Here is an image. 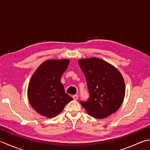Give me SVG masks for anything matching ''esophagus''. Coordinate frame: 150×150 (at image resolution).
I'll use <instances>...</instances> for the list:
<instances>
[{
	"label": "esophagus",
	"instance_id": "34e87169",
	"mask_svg": "<svg viewBox=\"0 0 150 150\" xmlns=\"http://www.w3.org/2000/svg\"><path fill=\"white\" fill-rule=\"evenodd\" d=\"M72 98H74V100H78V95H77V94H75V95L72 96Z\"/></svg>",
	"mask_w": 150,
	"mask_h": 150
}]
</instances>
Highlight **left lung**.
<instances>
[{
	"mask_svg": "<svg viewBox=\"0 0 150 150\" xmlns=\"http://www.w3.org/2000/svg\"><path fill=\"white\" fill-rule=\"evenodd\" d=\"M86 78L89 97L80 101L87 113L95 118H104L120 108L124 98L125 83L118 70L99 58L78 61Z\"/></svg>",
	"mask_w": 150,
	"mask_h": 150,
	"instance_id": "1",
	"label": "left lung"
}]
</instances>
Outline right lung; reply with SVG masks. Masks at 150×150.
Returning <instances> with one entry per match:
<instances>
[{"mask_svg": "<svg viewBox=\"0 0 150 150\" xmlns=\"http://www.w3.org/2000/svg\"><path fill=\"white\" fill-rule=\"evenodd\" d=\"M69 63V59L46 61L33 74L28 97L30 105L39 114L47 118L56 117L73 100L61 82Z\"/></svg>", "mask_w": 150, "mask_h": 150, "instance_id": "add662e5", "label": "right lung"}]
</instances>
